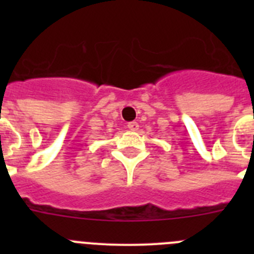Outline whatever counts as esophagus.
I'll return each instance as SVG.
<instances>
[{
  "label": "esophagus",
  "mask_w": 254,
  "mask_h": 254,
  "mask_svg": "<svg viewBox=\"0 0 254 254\" xmlns=\"http://www.w3.org/2000/svg\"><path fill=\"white\" fill-rule=\"evenodd\" d=\"M127 126H128V128L131 129V131H137L138 127H140L137 122H129Z\"/></svg>",
  "instance_id": "1"
}]
</instances>
